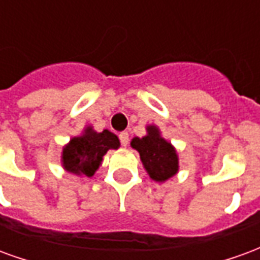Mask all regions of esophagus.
<instances>
[{"label":"esophagus","instance_id":"obj_1","mask_svg":"<svg viewBox=\"0 0 260 260\" xmlns=\"http://www.w3.org/2000/svg\"><path fill=\"white\" fill-rule=\"evenodd\" d=\"M119 141H121V145L122 146H128V143H129V134L128 132H121L119 134Z\"/></svg>","mask_w":260,"mask_h":260}]
</instances>
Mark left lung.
Wrapping results in <instances>:
<instances>
[{
  "label": "left lung",
  "mask_w": 260,
  "mask_h": 260,
  "mask_svg": "<svg viewBox=\"0 0 260 260\" xmlns=\"http://www.w3.org/2000/svg\"><path fill=\"white\" fill-rule=\"evenodd\" d=\"M146 135L131 141V146L138 150L141 161L149 177L156 182H166L180 170L178 153L169 141H166L156 125H147Z\"/></svg>",
  "instance_id": "obj_1"
}]
</instances>
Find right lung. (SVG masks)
Here are the masks:
<instances>
[{
	"label": "right lung",
	"mask_w": 260,
	"mask_h": 260,
	"mask_svg": "<svg viewBox=\"0 0 260 260\" xmlns=\"http://www.w3.org/2000/svg\"><path fill=\"white\" fill-rule=\"evenodd\" d=\"M118 136L104 129L97 132L87 125L83 132L74 136L61 153V164L65 171L79 177H93L102 166L103 156L110 150L119 147Z\"/></svg>",
	"instance_id": "right-lung-1"
}]
</instances>
